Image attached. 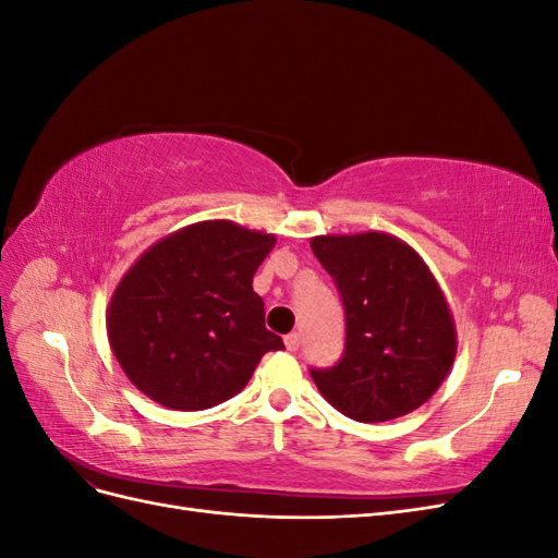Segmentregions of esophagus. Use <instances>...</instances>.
Returning <instances> with one entry per match:
<instances>
[{"label": "esophagus", "mask_w": 558, "mask_h": 558, "mask_svg": "<svg viewBox=\"0 0 558 558\" xmlns=\"http://www.w3.org/2000/svg\"><path fill=\"white\" fill-rule=\"evenodd\" d=\"M283 344H286V349H289V351H298L300 349V335L298 332L286 335L283 337Z\"/></svg>", "instance_id": "34e87169"}]
</instances>
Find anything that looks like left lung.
<instances>
[{"mask_svg": "<svg viewBox=\"0 0 558 558\" xmlns=\"http://www.w3.org/2000/svg\"><path fill=\"white\" fill-rule=\"evenodd\" d=\"M312 251L347 318L342 359L310 369L320 396L361 424L414 412L456 359L453 318L428 265L386 232L320 234Z\"/></svg>", "mask_w": 558, "mask_h": 558, "instance_id": "left-lung-1", "label": "left lung"}]
</instances>
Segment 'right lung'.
Wrapping results in <instances>:
<instances>
[{"label":"right lung","instance_id":"obj_1","mask_svg":"<svg viewBox=\"0 0 558 558\" xmlns=\"http://www.w3.org/2000/svg\"><path fill=\"white\" fill-rule=\"evenodd\" d=\"M275 234L202 221L144 251L116 286L107 332L116 361L162 408L195 412L238 396L267 351L253 275Z\"/></svg>","mask_w":558,"mask_h":558}]
</instances>
